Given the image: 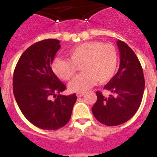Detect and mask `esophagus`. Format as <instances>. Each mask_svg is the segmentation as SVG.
I'll return each instance as SVG.
<instances>
[{
  "instance_id": "1",
  "label": "esophagus",
  "mask_w": 157,
  "mask_h": 157,
  "mask_svg": "<svg viewBox=\"0 0 157 157\" xmlns=\"http://www.w3.org/2000/svg\"><path fill=\"white\" fill-rule=\"evenodd\" d=\"M84 94H85V93H77L76 96H77L78 98H82Z\"/></svg>"
}]
</instances>
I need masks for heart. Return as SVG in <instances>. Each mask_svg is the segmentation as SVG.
<instances>
[{
	"instance_id": "b5f03b06",
	"label": "heart",
	"mask_w": 157,
	"mask_h": 157,
	"mask_svg": "<svg viewBox=\"0 0 157 157\" xmlns=\"http://www.w3.org/2000/svg\"><path fill=\"white\" fill-rule=\"evenodd\" d=\"M68 59L56 58L52 63V71L59 78L67 81L75 74L81 64L82 73L68 85L71 92L83 93L99 82L105 83L114 76L118 66V52L112 44L87 41L67 51Z\"/></svg>"
}]
</instances>
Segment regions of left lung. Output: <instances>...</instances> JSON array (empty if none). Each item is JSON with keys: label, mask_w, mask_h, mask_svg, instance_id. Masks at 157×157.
<instances>
[{"label": "left lung", "mask_w": 157, "mask_h": 157, "mask_svg": "<svg viewBox=\"0 0 157 157\" xmlns=\"http://www.w3.org/2000/svg\"><path fill=\"white\" fill-rule=\"evenodd\" d=\"M120 67L116 75L104 87L112 94L105 98L96 93L98 100L92 108L94 117L106 126H117L128 121L141 105L145 78L143 70L134 51L125 42L118 40Z\"/></svg>", "instance_id": "left-lung-1"}]
</instances>
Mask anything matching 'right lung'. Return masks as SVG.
I'll use <instances>...</instances> for the list:
<instances>
[{
  "label": "right lung",
  "mask_w": 157,
  "mask_h": 157,
  "mask_svg": "<svg viewBox=\"0 0 157 157\" xmlns=\"http://www.w3.org/2000/svg\"><path fill=\"white\" fill-rule=\"evenodd\" d=\"M60 48L57 39H45L30 45L22 54L13 75V94L19 109L43 130H57L68 123L77 97L60 94L64 84L53 73L52 64ZM58 98L52 101V95Z\"/></svg>",
  "instance_id": "obj_1"
}]
</instances>
